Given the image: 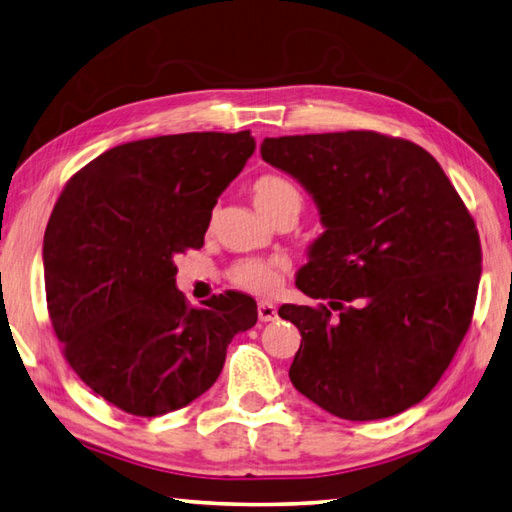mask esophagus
<instances>
[{
	"mask_svg": "<svg viewBox=\"0 0 512 512\" xmlns=\"http://www.w3.org/2000/svg\"><path fill=\"white\" fill-rule=\"evenodd\" d=\"M257 315H259V322H275L277 308H275V304H270V302H259Z\"/></svg>",
	"mask_w": 512,
	"mask_h": 512,
	"instance_id": "1",
	"label": "esophagus"
}]
</instances>
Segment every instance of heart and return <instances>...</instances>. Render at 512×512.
Wrapping results in <instances>:
<instances>
[{"label":"heart","mask_w":512,"mask_h":512,"mask_svg":"<svg viewBox=\"0 0 512 512\" xmlns=\"http://www.w3.org/2000/svg\"><path fill=\"white\" fill-rule=\"evenodd\" d=\"M253 202L266 219L279 213H295L302 210V193L282 175H262L253 184ZM230 282L248 293L268 295L282 282V264L273 259H242L230 268Z\"/></svg>","instance_id":"obj_1"}]
</instances>
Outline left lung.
Segmentation results:
<instances>
[{"label":"left lung","mask_w":512,"mask_h":512,"mask_svg":"<svg viewBox=\"0 0 512 512\" xmlns=\"http://www.w3.org/2000/svg\"><path fill=\"white\" fill-rule=\"evenodd\" d=\"M259 150L306 188L324 226L295 284L328 308H279L302 333L290 382L350 422L404 413L470 326L482 275L473 217L437 159L406 139L346 130L266 137Z\"/></svg>","instance_id":"left-lung-1"}]
</instances>
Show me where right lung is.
Segmentation results:
<instances>
[{"label":"right lung","instance_id":"1","mask_svg":"<svg viewBox=\"0 0 512 512\" xmlns=\"http://www.w3.org/2000/svg\"><path fill=\"white\" fill-rule=\"evenodd\" d=\"M255 153L250 130L137 139L66 184L44 233L50 322L79 379L130 415L184 408L257 324L244 293L188 308L175 257L202 248L217 197Z\"/></svg>","mask_w":512,"mask_h":512}]
</instances>
